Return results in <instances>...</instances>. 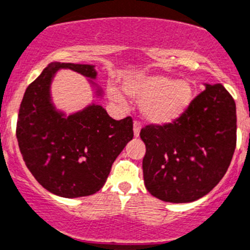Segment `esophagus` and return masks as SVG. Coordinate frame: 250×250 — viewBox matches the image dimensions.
<instances>
[{
    "instance_id": "1",
    "label": "esophagus",
    "mask_w": 250,
    "mask_h": 250,
    "mask_svg": "<svg viewBox=\"0 0 250 250\" xmlns=\"http://www.w3.org/2000/svg\"><path fill=\"white\" fill-rule=\"evenodd\" d=\"M141 125H139L138 122H134L133 123V133H134V137H139V133H141Z\"/></svg>"
}]
</instances>
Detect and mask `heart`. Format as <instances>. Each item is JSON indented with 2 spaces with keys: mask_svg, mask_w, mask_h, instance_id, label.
I'll list each match as a JSON object with an SVG mask.
<instances>
[{
  "mask_svg": "<svg viewBox=\"0 0 250 250\" xmlns=\"http://www.w3.org/2000/svg\"><path fill=\"white\" fill-rule=\"evenodd\" d=\"M123 88L128 96L141 103L142 114L153 125H167L183 116L195 100L192 81L175 80L166 75L136 76L125 78ZM109 97L125 104L116 87L108 88Z\"/></svg>",
  "mask_w": 250,
  "mask_h": 250,
  "instance_id": "b5f03b06",
  "label": "heart"
}]
</instances>
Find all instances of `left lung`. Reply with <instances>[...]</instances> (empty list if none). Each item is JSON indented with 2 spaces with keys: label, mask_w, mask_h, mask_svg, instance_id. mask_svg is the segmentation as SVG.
<instances>
[{
  "label": "left lung",
  "mask_w": 250,
  "mask_h": 250,
  "mask_svg": "<svg viewBox=\"0 0 250 250\" xmlns=\"http://www.w3.org/2000/svg\"><path fill=\"white\" fill-rule=\"evenodd\" d=\"M206 89L178 120L142 128L145 186L153 197L189 203L224 177L237 145L235 102L222 84Z\"/></svg>",
  "instance_id": "left-lung-1"
}]
</instances>
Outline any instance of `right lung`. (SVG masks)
<instances>
[{"label":"right lung","instance_id":"right-lung-1","mask_svg":"<svg viewBox=\"0 0 250 250\" xmlns=\"http://www.w3.org/2000/svg\"><path fill=\"white\" fill-rule=\"evenodd\" d=\"M60 69L86 77L94 96L103 97L93 64L52 62L24 92L16 136L27 168L43 188L60 197H87L104 186L113 162L133 138V122L130 117L113 120L97 103L71 114L58 109L51 86Z\"/></svg>","mask_w":250,"mask_h":250}]
</instances>
